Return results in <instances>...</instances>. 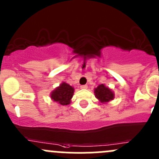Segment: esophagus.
Returning a JSON list of instances; mask_svg holds the SVG:
<instances>
[{"label": "esophagus", "instance_id": "obj_1", "mask_svg": "<svg viewBox=\"0 0 159 159\" xmlns=\"http://www.w3.org/2000/svg\"><path fill=\"white\" fill-rule=\"evenodd\" d=\"M87 88H88L87 85H83V86H80V89H86Z\"/></svg>", "mask_w": 159, "mask_h": 159}]
</instances>
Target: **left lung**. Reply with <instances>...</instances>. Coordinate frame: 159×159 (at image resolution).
I'll return each mask as SVG.
<instances>
[{
    "label": "left lung",
    "instance_id": "8db88e82",
    "mask_svg": "<svg viewBox=\"0 0 159 159\" xmlns=\"http://www.w3.org/2000/svg\"><path fill=\"white\" fill-rule=\"evenodd\" d=\"M94 94L96 99L100 102V103H107L110 101L113 100L115 98V93L114 92L106 86L105 84H100L94 89Z\"/></svg>",
    "mask_w": 159,
    "mask_h": 159
}]
</instances>
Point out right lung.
Returning a JSON list of instances; mask_svg holds the SVG:
<instances>
[{"mask_svg": "<svg viewBox=\"0 0 159 159\" xmlns=\"http://www.w3.org/2000/svg\"><path fill=\"white\" fill-rule=\"evenodd\" d=\"M74 93V88L63 82L59 86L50 93V98L53 102H57L60 106H66L71 102V99Z\"/></svg>", "mask_w": 159, "mask_h": 159, "instance_id": "1", "label": "right lung"}]
</instances>
